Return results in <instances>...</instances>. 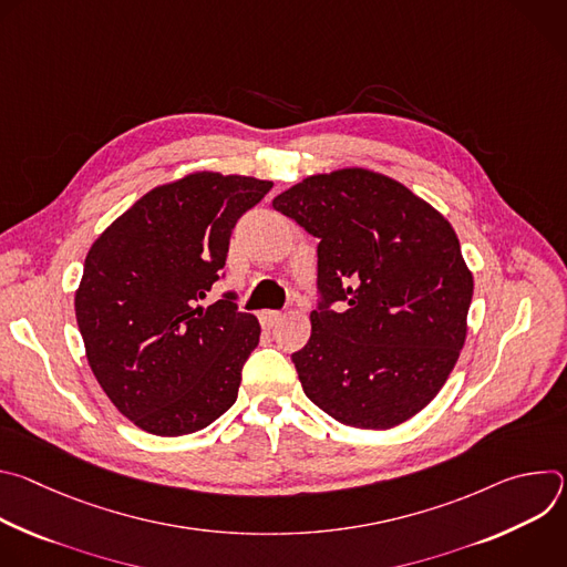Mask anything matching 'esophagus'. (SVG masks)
Instances as JSON below:
<instances>
[{"label":"esophagus","mask_w":567,"mask_h":567,"mask_svg":"<svg viewBox=\"0 0 567 567\" xmlns=\"http://www.w3.org/2000/svg\"><path fill=\"white\" fill-rule=\"evenodd\" d=\"M280 320H282V311H271V309L260 311V322H262V328H265V330L276 328Z\"/></svg>","instance_id":"1"}]
</instances>
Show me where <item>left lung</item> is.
Listing matches in <instances>:
<instances>
[{"mask_svg": "<svg viewBox=\"0 0 567 567\" xmlns=\"http://www.w3.org/2000/svg\"><path fill=\"white\" fill-rule=\"evenodd\" d=\"M274 208L318 237L320 298L307 346L291 354L305 394L354 429L385 431L417 415L466 339L473 276L453 226L403 184L363 168L311 175Z\"/></svg>", "mask_w": 567, "mask_h": 567, "instance_id": "1", "label": "left lung"}]
</instances>
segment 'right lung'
<instances>
[{"label":"right lung","mask_w":567,"mask_h":567,"mask_svg":"<svg viewBox=\"0 0 567 567\" xmlns=\"http://www.w3.org/2000/svg\"><path fill=\"white\" fill-rule=\"evenodd\" d=\"M271 182L193 173L143 195L94 241L75 291L90 368L138 429L177 437L237 399L260 322L235 293L202 300L221 278L230 233Z\"/></svg>","instance_id":"add662e5"}]
</instances>
